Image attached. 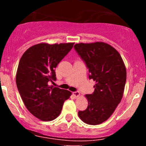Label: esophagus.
Listing matches in <instances>:
<instances>
[{"label":"esophagus","mask_w":146,"mask_h":146,"mask_svg":"<svg viewBox=\"0 0 146 146\" xmlns=\"http://www.w3.org/2000/svg\"><path fill=\"white\" fill-rule=\"evenodd\" d=\"M73 95H74L75 97L78 98V97L80 96V92H79V91H75V92H73Z\"/></svg>","instance_id":"esophagus-1"}]
</instances>
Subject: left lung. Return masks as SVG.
<instances>
[{"label": "left lung", "instance_id": "1", "mask_svg": "<svg viewBox=\"0 0 146 146\" xmlns=\"http://www.w3.org/2000/svg\"><path fill=\"white\" fill-rule=\"evenodd\" d=\"M75 51L89 72V79L96 84L93 94L86 95L88 107L79 111L84 123L98 125L106 121L121 102L126 81V69L123 60L115 48L103 42L79 43Z\"/></svg>", "mask_w": 146, "mask_h": 146}]
</instances>
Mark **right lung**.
<instances>
[{"mask_svg": "<svg viewBox=\"0 0 146 146\" xmlns=\"http://www.w3.org/2000/svg\"><path fill=\"white\" fill-rule=\"evenodd\" d=\"M73 44L40 43L28 48L20 60L16 77L18 90L27 110L42 121L57 118L71 95V92L48 84L56 80L55 68Z\"/></svg>", "mask_w": 146, "mask_h": 146, "instance_id": "right-lung-1", "label": "right lung"}]
</instances>
